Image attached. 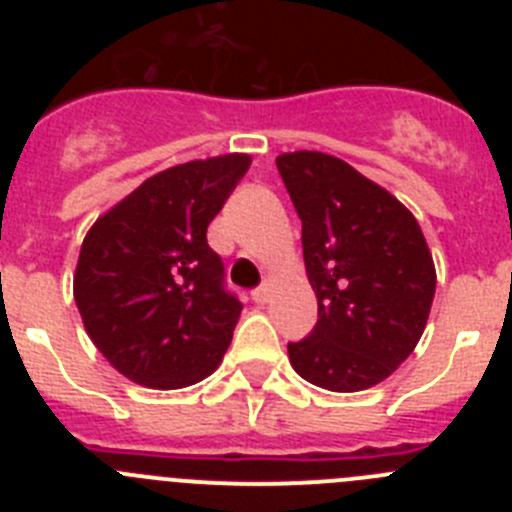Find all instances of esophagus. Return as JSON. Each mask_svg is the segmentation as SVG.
Here are the masks:
<instances>
[{
  "instance_id": "esophagus-1",
  "label": "esophagus",
  "mask_w": 512,
  "mask_h": 512,
  "mask_svg": "<svg viewBox=\"0 0 512 512\" xmlns=\"http://www.w3.org/2000/svg\"><path fill=\"white\" fill-rule=\"evenodd\" d=\"M251 297H253V302H256V305H266V302H269V287L253 289Z\"/></svg>"
}]
</instances>
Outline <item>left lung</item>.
I'll return each instance as SVG.
<instances>
[{
  "label": "left lung",
  "instance_id": "left-lung-1",
  "mask_svg": "<svg viewBox=\"0 0 512 512\" xmlns=\"http://www.w3.org/2000/svg\"><path fill=\"white\" fill-rule=\"evenodd\" d=\"M277 169L318 297V325L289 343V364L323 390H369L413 354L428 323L436 266L423 230L395 194L341 158L282 153Z\"/></svg>",
  "mask_w": 512,
  "mask_h": 512
}]
</instances>
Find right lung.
Here are the masks:
<instances>
[{
  "label": "right lung",
  "mask_w": 512,
  "mask_h": 512,
  "mask_svg": "<svg viewBox=\"0 0 512 512\" xmlns=\"http://www.w3.org/2000/svg\"><path fill=\"white\" fill-rule=\"evenodd\" d=\"M248 166V153L171 166L89 228L74 300L99 354L130 382L179 390L223 361L243 305L225 292L207 225Z\"/></svg>",
  "instance_id": "obj_1"
}]
</instances>
